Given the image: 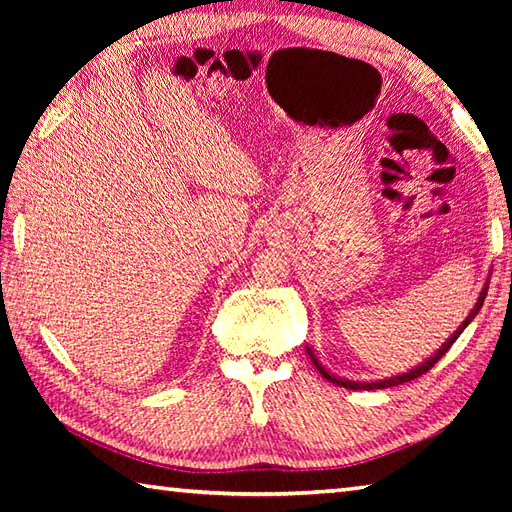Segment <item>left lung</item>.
Listing matches in <instances>:
<instances>
[{"label":"left lung","mask_w":512,"mask_h":512,"mask_svg":"<svg viewBox=\"0 0 512 512\" xmlns=\"http://www.w3.org/2000/svg\"><path fill=\"white\" fill-rule=\"evenodd\" d=\"M484 299H486V288H484V292H482V295H480V299H477V303H475V310L469 314V317H466V321L460 325V330L458 332H455L453 336H451V339L447 341V343H444L442 347H440V350H438V354L436 356H431L429 358V361H424L420 367H416V369H411V372H407V374H402V376H394V378H385V380H378V383H352V380H341V378H334L332 374H328V372H325V369L317 363V358H314L312 356V352L308 350V354H310V358H312V361H314V365H317V369H319V372H321V376L323 378H328L330 380V383H334V385H341V387H345V389H385V387H396V385H402V383H409V380H413V378H418V376H422V374H427L429 372V369L433 367V365H436L438 361H440V358L444 356V354H447L449 350H451V345L455 343V341H458V336L464 332V328H466V325H469L473 319H475V314L477 312H480V308H482V303H484Z\"/></svg>","instance_id":"1"}]
</instances>
